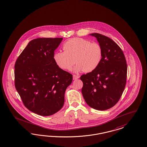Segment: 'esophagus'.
Masks as SVG:
<instances>
[{"instance_id": "esophagus-1", "label": "esophagus", "mask_w": 147, "mask_h": 147, "mask_svg": "<svg viewBox=\"0 0 147 147\" xmlns=\"http://www.w3.org/2000/svg\"><path fill=\"white\" fill-rule=\"evenodd\" d=\"M73 80H76V79L79 78V76H78L77 75H73Z\"/></svg>"}]
</instances>
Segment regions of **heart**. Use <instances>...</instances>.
Wrapping results in <instances>:
<instances>
[{
  "label": "heart",
  "mask_w": 147,
  "mask_h": 147,
  "mask_svg": "<svg viewBox=\"0 0 147 147\" xmlns=\"http://www.w3.org/2000/svg\"><path fill=\"white\" fill-rule=\"evenodd\" d=\"M63 49L64 51L54 53V60L58 67L67 71H71L76 61L77 64L73 69L75 73L95 70L100 63L103 55L100 45L80 38L67 40L63 46Z\"/></svg>",
  "instance_id": "obj_1"
}]
</instances>
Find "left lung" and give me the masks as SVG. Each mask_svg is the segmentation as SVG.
Returning a JSON list of instances; mask_svg holds the SVG:
<instances>
[{
    "label": "left lung",
    "mask_w": 147,
    "mask_h": 147,
    "mask_svg": "<svg viewBox=\"0 0 147 147\" xmlns=\"http://www.w3.org/2000/svg\"><path fill=\"white\" fill-rule=\"evenodd\" d=\"M102 47L101 62L95 70L80 76L81 92L87 105L97 110L115 106L126 85L127 64L123 51L109 37L98 33L90 34Z\"/></svg>",
    "instance_id": "8db88e82"
}]
</instances>
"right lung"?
Instances as JSON below:
<instances>
[{"label":"right lung","instance_id":"obj_1","mask_svg":"<svg viewBox=\"0 0 147 147\" xmlns=\"http://www.w3.org/2000/svg\"><path fill=\"white\" fill-rule=\"evenodd\" d=\"M63 38H38L31 40L15 65V84L24 106L40 116L60 110L73 76L58 67L54 51Z\"/></svg>","mask_w":147,"mask_h":147}]
</instances>
